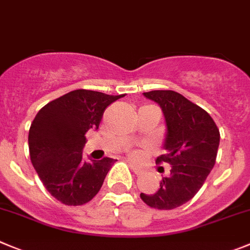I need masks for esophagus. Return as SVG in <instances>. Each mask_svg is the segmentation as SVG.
Masks as SVG:
<instances>
[{
  "mask_svg": "<svg viewBox=\"0 0 250 250\" xmlns=\"http://www.w3.org/2000/svg\"><path fill=\"white\" fill-rule=\"evenodd\" d=\"M129 167L133 170V171H134V174H137V175H141L142 171H143V170H142L141 167H137V165L132 164V163H129Z\"/></svg>",
  "mask_w": 250,
  "mask_h": 250,
  "instance_id": "obj_1",
  "label": "esophagus"
}]
</instances>
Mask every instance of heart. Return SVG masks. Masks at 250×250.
<instances>
[{
  "label": "heart",
  "mask_w": 250,
  "mask_h": 250,
  "mask_svg": "<svg viewBox=\"0 0 250 250\" xmlns=\"http://www.w3.org/2000/svg\"><path fill=\"white\" fill-rule=\"evenodd\" d=\"M129 155L133 158V159H138V158L142 155V153L138 150H133V151H130Z\"/></svg>",
  "instance_id": "obj_1"
}]
</instances>
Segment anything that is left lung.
Segmentation results:
<instances>
[{
	"label": "left lung",
	"mask_w": 250,
	"mask_h": 250,
	"mask_svg": "<svg viewBox=\"0 0 250 250\" xmlns=\"http://www.w3.org/2000/svg\"><path fill=\"white\" fill-rule=\"evenodd\" d=\"M146 99L163 109L167 125L164 148L157 164L171 165L169 176L160 181L155 193H141L151 208L172 209L190 201L199 192L216 163L220 130L212 117L201 108L171 90L144 92Z\"/></svg>",
	"instance_id": "obj_1"
}]
</instances>
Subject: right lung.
Segmentation results:
<instances>
[{
  "instance_id": "right-lung-1",
  "label": "right lung",
  "mask_w": 250,
  "mask_h": 250,
  "mask_svg": "<svg viewBox=\"0 0 250 250\" xmlns=\"http://www.w3.org/2000/svg\"><path fill=\"white\" fill-rule=\"evenodd\" d=\"M125 95L74 90L46 104L29 128L30 162L44 188L67 206L87 204L97 195L116 160L85 162L86 132L97 129L107 107Z\"/></svg>"
}]
</instances>
